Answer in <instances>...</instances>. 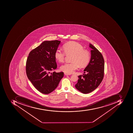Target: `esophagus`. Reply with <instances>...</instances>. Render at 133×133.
<instances>
[{
	"label": "esophagus",
	"mask_w": 133,
	"mask_h": 133,
	"mask_svg": "<svg viewBox=\"0 0 133 133\" xmlns=\"http://www.w3.org/2000/svg\"><path fill=\"white\" fill-rule=\"evenodd\" d=\"M64 74L65 76H69V75H70V74H68L67 73H64Z\"/></svg>",
	"instance_id": "1"
}]
</instances>
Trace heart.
<instances>
[{
    "instance_id": "b5f03b06",
    "label": "heart",
    "mask_w": 133,
    "mask_h": 133,
    "mask_svg": "<svg viewBox=\"0 0 133 133\" xmlns=\"http://www.w3.org/2000/svg\"><path fill=\"white\" fill-rule=\"evenodd\" d=\"M64 51L58 48L54 56L58 62H62L66 55L72 54L71 62L66 63L60 67L61 70L69 74L74 73L79 67L84 68L88 65L90 60V52L84 50L83 46L76 42H70L63 45Z\"/></svg>"
}]
</instances>
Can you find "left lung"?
<instances>
[{"label": "left lung", "instance_id": "left-lung-1", "mask_svg": "<svg viewBox=\"0 0 133 133\" xmlns=\"http://www.w3.org/2000/svg\"><path fill=\"white\" fill-rule=\"evenodd\" d=\"M90 47L91 57L88 66L84 70L83 75L78 76L75 87L84 94L90 93L100 85L104 77V60L100 51L91 44Z\"/></svg>", "mask_w": 133, "mask_h": 133}]
</instances>
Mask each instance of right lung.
Returning a JSON list of instances; mask_svg holds the SVG:
<instances>
[{"label":"right lung","instance_id":"obj_1","mask_svg":"<svg viewBox=\"0 0 133 133\" xmlns=\"http://www.w3.org/2000/svg\"><path fill=\"white\" fill-rule=\"evenodd\" d=\"M60 42L57 40L43 42L30 52L26 61L28 78L37 90L45 94L54 91L64 76L63 72L50 74L57 67L54 54Z\"/></svg>","mask_w":133,"mask_h":133}]
</instances>
